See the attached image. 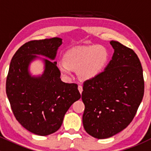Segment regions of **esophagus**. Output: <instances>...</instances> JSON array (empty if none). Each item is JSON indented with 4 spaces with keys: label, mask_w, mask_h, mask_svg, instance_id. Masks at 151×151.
<instances>
[{
    "label": "esophagus",
    "mask_w": 151,
    "mask_h": 151,
    "mask_svg": "<svg viewBox=\"0 0 151 151\" xmlns=\"http://www.w3.org/2000/svg\"><path fill=\"white\" fill-rule=\"evenodd\" d=\"M78 90H79V91H80V93H82V92H83V86H82V85H79Z\"/></svg>",
    "instance_id": "esophagus-1"
}]
</instances>
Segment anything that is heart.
<instances>
[{"mask_svg":"<svg viewBox=\"0 0 151 151\" xmlns=\"http://www.w3.org/2000/svg\"><path fill=\"white\" fill-rule=\"evenodd\" d=\"M110 53L103 45L75 47L68 50L64 55V60H59L57 68L63 76H71L77 71V76L83 81L92 80L99 75L107 66Z\"/></svg>","mask_w":151,"mask_h":151,"instance_id":"1","label":"heart"}]
</instances>
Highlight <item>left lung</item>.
Segmentation results:
<instances>
[{
  "label": "left lung",
  "mask_w": 151,
  "mask_h": 151,
  "mask_svg": "<svg viewBox=\"0 0 151 151\" xmlns=\"http://www.w3.org/2000/svg\"><path fill=\"white\" fill-rule=\"evenodd\" d=\"M112 60L104 71L83 83L85 130L97 139L111 137L126 129L144 95L142 68L136 53L111 41Z\"/></svg>",
  "instance_id": "left-lung-1"
}]
</instances>
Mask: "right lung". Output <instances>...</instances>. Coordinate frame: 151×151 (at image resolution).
I'll return each mask as SVG.
<instances>
[{"instance_id": "add662e5", "label": "right lung", "mask_w": 151, "mask_h": 151, "mask_svg": "<svg viewBox=\"0 0 151 151\" xmlns=\"http://www.w3.org/2000/svg\"><path fill=\"white\" fill-rule=\"evenodd\" d=\"M61 45L58 37L30 41L18 49L10 63L6 90L12 112L25 129L40 136L57 132L70 106L81 97L77 85L61 81L57 62L50 60ZM36 59L42 60L44 71L33 76L29 67Z\"/></svg>"}]
</instances>
